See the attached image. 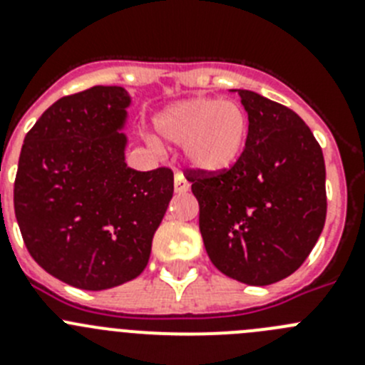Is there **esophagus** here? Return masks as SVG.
<instances>
[{
  "label": "esophagus",
  "mask_w": 365,
  "mask_h": 365,
  "mask_svg": "<svg viewBox=\"0 0 365 365\" xmlns=\"http://www.w3.org/2000/svg\"><path fill=\"white\" fill-rule=\"evenodd\" d=\"M173 188H175V193H186L190 188V182L185 179L182 173H175L173 177Z\"/></svg>",
  "instance_id": "1"
}]
</instances>
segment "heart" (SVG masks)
Masks as SVG:
<instances>
[{"instance_id":"obj_1","label":"heart","mask_w":365,"mask_h":365,"mask_svg":"<svg viewBox=\"0 0 365 365\" xmlns=\"http://www.w3.org/2000/svg\"><path fill=\"white\" fill-rule=\"evenodd\" d=\"M160 140L182 146L185 163L201 173H222L241 159L250 131L248 113L237 102L201 96L180 100L153 118ZM151 148H159L150 138Z\"/></svg>"}]
</instances>
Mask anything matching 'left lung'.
<instances>
[{
  "instance_id": "8db88e82",
  "label": "left lung",
  "mask_w": 365,
  "mask_h": 365,
  "mask_svg": "<svg viewBox=\"0 0 365 365\" xmlns=\"http://www.w3.org/2000/svg\"><path fill=\"white\" fill-rule=\"evenodd\" d=\"M250 131L227 172H188L208 257L225 276L270 285L307 259L327 214L320 144L292 109L235 89Z\"/></svg>"
}]
</instances>
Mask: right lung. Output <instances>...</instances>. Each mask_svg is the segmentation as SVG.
<instances>
[{"mask_svg": "<svg viewBox=\"0 0 365 365\" xmlns=\"http://www.w3.org/2000/svg\"><path fill=\"white\" fill-rule=\"evenodd\" d=\"M120 86L63 96L24 140L14 212L38 265L83 291H106L143 272L170 199L168 168L125 164L128 108Z\"/></svg>", "mask_w": 365, "mask_h": 365, "instance_id": "add662e5", "label": "right lung"}]
</instances>
